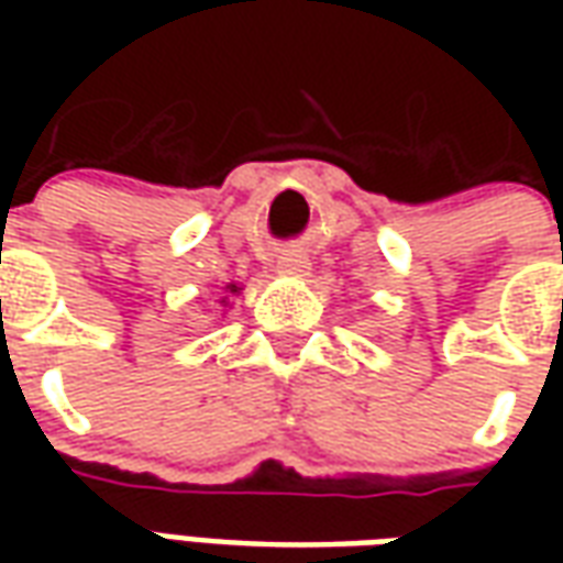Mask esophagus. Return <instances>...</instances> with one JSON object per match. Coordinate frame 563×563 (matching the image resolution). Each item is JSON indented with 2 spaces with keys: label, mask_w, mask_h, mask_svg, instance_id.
I'll return each instance as SVG.
<instances>
[{
  "label": "esophagus",
  "mask_w": 563,
  "mask_h": 563,
  "mask_svg": "<svg viewBox=\"0 0 563 563\" xmlns=\"http://www.w3.org/2000/svg\"><path fill=\"white\" fill-rule=\"evenodd\" d=\"M277 271L286 274V277H307L310 262L305 256H298V253H286V256L277 258Z\"/></svg>",
  "instance_id": "34e87169"
}]
</instances>
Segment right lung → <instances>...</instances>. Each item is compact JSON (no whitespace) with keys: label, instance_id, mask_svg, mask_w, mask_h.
I'll list each match as a JSON object with an SVG mask.
<instances>
[{"label":"right lung","instance_id":"1","mask_svg":"<svg viewBox=\"0 0 563 563\" xmlns=\"http://www.w3.org/2000/svg\"><path fill=\"white\" fill-rule=\"evenodd\" d=\"M238 292H241V286H238V283H225V286H222V292L217 295V305L229 307V298H234Z\"/></svg>","mask_w":563,"mask_h":563}]
</instances>
